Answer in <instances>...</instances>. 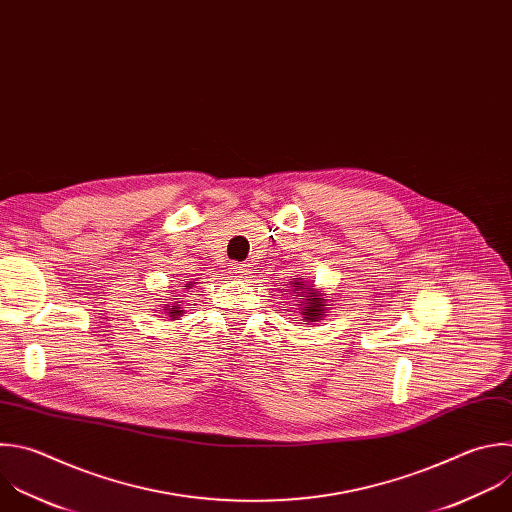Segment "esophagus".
<instances>
[{
  "label": "esophagus",
  "instance_id": "34e87169",
  "mask_svg": "<svg viewBox=\"0 0 512 512\" xmlns=\"http://www.w3.org/2000/svg\"><path fill=\"white\" fill-rule=\"evenodd\" d=\"M249 273H251V271H249V265H245V263H233V265H231V275H233V277L245 279Z\"/></svg>",
  "mask_w": 512,
  "mask_h": 512
}]
</instances>
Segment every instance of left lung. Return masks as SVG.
I'll return each instance as SVG.
<instances>
[{"label":"left lung","instance_id":"left-lung-1","mask_svg":"<svg viewBox=\"0 0 512 512\" xmlns=\"http://www.w3.org/2000/svg\"><path fill=\"white\" fill-rule=\"evenodd\" d=\"M291 283V291H293V299L297 301L299 305V313L301 317L307 321V323H313V321H319L325 313H327V299L323 293H319L315 289L313 283H307L299 277H295Z\"/></svg>","mask_w":512,"mask_h":512}]
</instances>
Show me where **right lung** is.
I'll return each mask as SVG.
<instances>
[{
    "label": "right lung",
    "mask_w": 512,
    "mask_h": 512,
    "mask_svg": "<svg viewBox=\"0 0 512 512\" xmlns=\"http://www.w3.org/2000/svg\"><path fill=\"white\" fill-rule=\"evenodd\" d=\"M193 285H195L193 281H187V283L183 285V289H191ZM181 299H183V295H181V297L175 295V297H170V301H164V303H162V305H164V313H166L170 319H177L179 315H183L185 309L181 307V303H183ZM156 311H158V309H156Z\"/></svg>",
    "instance_id": "obj_1"
}]
</instances>
